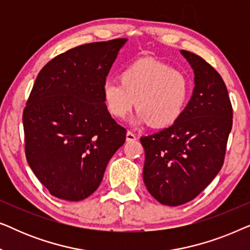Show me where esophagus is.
<instances>
[{
	"mask_svg": "<svg viewBox=\"0 0 250 250\" xmlns=\"http://www.w3.org/2000/svg\"><path fill=\"white\" fill-rule=\"evenodd\" d=\"M134 140H136V135L133 132L127 131V133H126V141H134Z\"/></svg>",
	"mask_w": 250,
	"mask_h": 250,
	"instance_id": "esophagus-1",
	"label": "esophagus"
}]
</instances>
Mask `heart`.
I'll return each mask as SVG.
<instances>
[{"instance_id":"b5f03b06","label":"heart","mask_w":250,"mask_h":250,"mask_svg":"<svg viewBox=\"0 0 250 250\" xmlns=\"http://www.w3.org/2000/svg\"><path fill=\"white\" fill-rule=\"evenodd\" d=\"M190 90V82L182 71L159 61L140 60L125 67L119 81H104L102 98L112 117L125 118L135 105V123L165 128L182 116Z\"/></svg>"}]
</instances>
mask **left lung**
<instances>
[{
  "instance_id": "1",
  "label": "left lung",
  "mask_w": 250,
  "mask_h": 250,
  "mask_svg": "<svg viewBox=\"0 0 250 250\" xmlns=\"http://www.w3.org/2000/svg\"><path fill=\"white\" fill-rule=\"evenodd\" d=\"M181 53L194 73L190 101L172 126L141 138L143 181L150 194L167 206L189 203L214 180L232 128V105L221 75L197 54Z\"/></svg>"
}]
</instances>
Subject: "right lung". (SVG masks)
<instances>
[{
	"label": "right lung",
	"instance_id": "obj_1",
	"mask_svg": "<svg viewBox=\"0 0 250 250\" xmlns=\"http://www.w3.org/2000/svg\"><path fill=\"white\" fill-rule=\"evenodd\" d=\"M126 41L76 46L37 75L22 115L25 152L54 197L80 201L91 196L124 145L126 129L105 108L102 85Z\"/></svg>",
	"mask_w": 250,
	"mask_h": 250
}]
</instances>
